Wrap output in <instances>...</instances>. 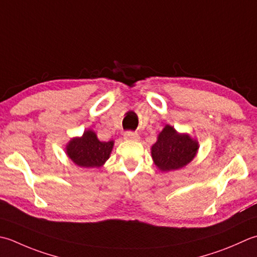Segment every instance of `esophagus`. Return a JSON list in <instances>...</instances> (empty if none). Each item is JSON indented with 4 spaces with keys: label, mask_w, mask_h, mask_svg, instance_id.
<instances>
[{
    "label": "esophagus",
    "mask_w": 257,
    "mask_h": 257,
    "mask_svg": "<svg viewBox=\"0 0 257 257\" xmlns=\"http://www.w3.org/2000/svg\"><path fill=\"white\" fill-rule=\"evenodd\" d=\"M123 137H124V139H125V140H135V142H137V140H139V136H138V134L132 133V132L125 133V134L123 135Z\"/></svg>",
    "instance_id": "esophagus-1"
}]
</instances>
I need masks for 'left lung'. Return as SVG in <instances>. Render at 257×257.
Instances as JSON below:
<instances>
[{
	"instance_id": "obj_1",
	"label": "left lung",
	"mask_w": 257,
	"mask_h": 257,
	"mask_svg": "<svg viewBox=\"0 0 257 257\" xmlns=\"http://www.w3.org/2000/svg\"><path fill=\"white\" fill-rule=\"evenodd\" d=\"M198 149V142L190 135L178 133L173 125L166 124L150 150L156 167L168 173L187 166L196 157Z\"/></svg>"
}]
</instances>
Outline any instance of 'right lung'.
I'll return each mask as SVG.
<instances>
[{
    "mask_svg": "<svg viewBox=\"0 0 257 257\" xmlns=\"http://www.w3.org/2000/svg\"><path fill=\"white\" fill-rule=\"evenodd\" d=\"M114 142H100L93 130H84L81 137H73L65 145V154L79 167L99 168L112 152Z\"/></svg>",
    "mask_w": 257,
    "mask_h": 257,
    "instance_id": "add662e5",
    "label": "right lung"
}]
</instances>
